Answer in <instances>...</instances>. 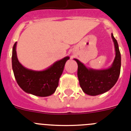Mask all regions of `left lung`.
<instances>
[{"label": "left lung", "mask_w": 131, "mask_h": 131, "mask_svg": "<svg viewBox=\"0 0 131 131\" xmlns=\"http://www.w3.org/2000/svg\"><path fill=\"white\" fill-rule=\"evenodd\" d=\"M112 38L115 48L116 56L111 67L106 69L96 70L87 68L78 59L74 58L78 64L77 77L81 88L86 94L97 95L109 91L117 82L121 67V56L118 44L113 34Z\"/></svg>", "instance_id": "1"}]
</instances>
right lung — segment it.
<instances>
[{
    "mask_svg": "<svg viewBox=\"0 0 131 131\" xmlns=\"http://www.w3.org/2000/svg\"><path fill=\"white\" fill-rule=\"evenodd\" d=\"M17 42L13 48L12 67L17 83L27 93L46 97L54 93L69 56L58 60L43 71H34L24 67L19 62L16 52Z\"/></svg>",
    "mask_w": 131,
    "mask_h": 131,
    "instance_id": "add662e5",
    "label": "right lung"
}]
</instances>
